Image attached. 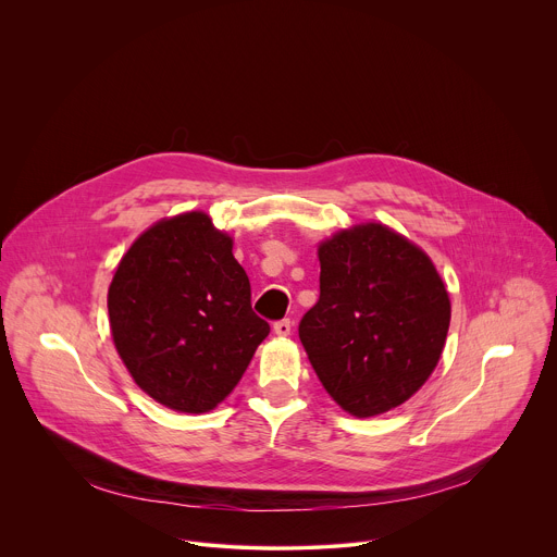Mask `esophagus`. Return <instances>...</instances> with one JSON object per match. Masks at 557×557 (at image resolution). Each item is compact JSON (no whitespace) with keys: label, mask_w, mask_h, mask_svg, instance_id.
<instances>
[{"label":"esophagus","mask_w":557,"mask_h":557,"mask_svg":"<svg viewBox=\"0 0 557 557\" xmlns=\"http://www.w3.org/2000/svg\"><path fill=\"white\" fill-rule=\"evenodd\" d=\"M290 331H293V322H290V320H282V322H275V324H273V333H275L277 337H288Z\"/></svg>","instance_id":"1"}]
</instances>
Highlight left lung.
Masks as SVG:
<instances>
[{
    "label": "left lung",
    "instance_id": "1",
    "mask_svg": "<svg viewBox=\"0 0 557 557\" xmlns=\"http://www.w3.org/2000/svg\"><path fill=\"white\" fill-rule=\"evenodd\" d=\"M320 299L299 339L333 401L366 419L406 404L441 361L451 301L432 258L381 222L317 247Z\"/></svg>",
    "mask_w": 557,
    "mask_h": 557
}]
</instances>
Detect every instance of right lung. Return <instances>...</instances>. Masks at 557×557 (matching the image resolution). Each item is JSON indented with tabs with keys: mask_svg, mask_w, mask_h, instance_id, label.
Segmentation results:
<instances>
[{
	"mask_svg": "<svg viewBox=\"0 0 557 557\" xmlns=\"http://www.w3.org/2000/svg\"><path fill=\"white\" fill-rule=\"evenodd\" d=\"M110 331L134 383L174 412L222 404L271 333L251 308L233 237L205 211L145 228L108 290Z\"/></svg>",
	"mask_w": 557,
	"mask_h": 557,
	"instance_id": "obj_1",
	"label": "right lung"
}]
</instances>
